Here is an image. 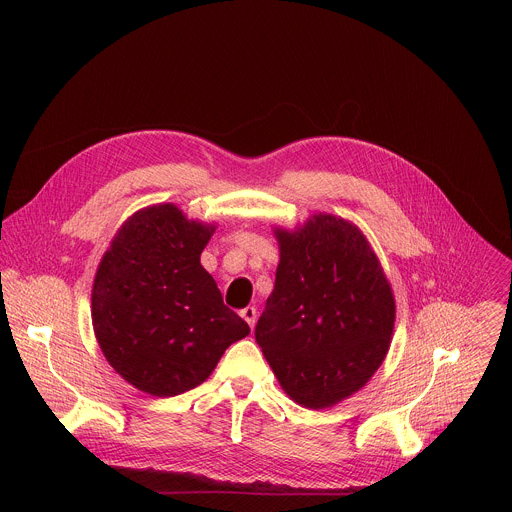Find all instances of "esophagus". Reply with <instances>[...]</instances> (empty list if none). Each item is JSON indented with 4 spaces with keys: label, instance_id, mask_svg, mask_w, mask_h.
<instances>
[{
    "label": "esophagus",
    "instance_id": "34e87169",
    "mask_svg": "<svg viewBox=\"0 0 512 512\" xmlns=\"http://www.w3.org/2000/svg\"><path fill=\"white\" fill-rule=\"evenodd\" d=\"M239 314H241V318H243V320H245V322H247L251 328L255 326V322H257V310H255L253 306H247V308H243Z\"/></svg>",
    "mask_w": 512,
    "mask_h": 512
}]
</instances>
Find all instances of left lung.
Masks as SVG:
<instances>
[{"instance_id":"8db88e82","label":"left lung","mask_w":512,"mask_h":512,"mask_svg":"<svg viewBox=\"0 0 512 512\" xmlns=\"http://www.w3.org/2000/svg\"><path fill=\"white\" fill-rule=\"evenodd\" d=\"M273 233L279 265L255 340L291 399L326 409L385 360L393 291L367 237L340 216L320 212L298 231Z\"/></svg>"}]
</instances>
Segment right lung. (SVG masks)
<instances>
[{
  "label": "right lung",
  "mask_w": 512,
  "mask_h": 512,
  "mask_svg": "<svg viewBox=\"0 0 512 512\" xmlns=\"http://www.w3.org/2000/svg\"><path fill=\"white\" fill-rule=\"evenodd\" d=\"M214 225L176 204L137 210L105 251L91 296L97 342L135 389L174 397L204 383L249 326L200 265Z\"/></svg>",
  "instance_id": "obj_1"
}]
</instances>
